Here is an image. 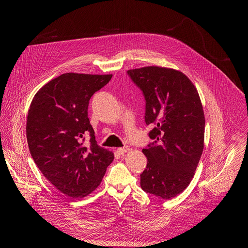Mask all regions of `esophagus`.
Here are the masks:
<instances>
[{
	"label": "esophagus",
	"mask_w": 248,
	"mask_h": 248,
	"mask_svg": "<svg viewBox=\"0 0 248 248\" xmlns=\"http://www.w3.org/2000/svg\"><path fill=\"white\" fill-rule=\"evenodd\" d=\"M130 151V148L129 147H123V148H118L117 149V152L119 153V154H121V155H123V154H125V153H127V152H129Z\"/></svg>",
	"instance_id": "esophagus-1"
}]
</instances>
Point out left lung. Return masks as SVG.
Returning <instances> with one entry per match:
<instances>
[{
  "label": "left lung",
  "instance_id": "left-lung-1",
  "mask_svg": "<svg viewBox=\"0 0 248 248\" xmlns=\"http://www.w3.org/2000/svg\"><path fill=\"white\" fill-rule=\"evenodd\" d=\"M146 99L145 122L155 142L143 149L142 189L170 200L186 189L204 148L205 118L197 88L180 71L157 66L129 70Z\"/></svg>",
  "mask_w": 248,
  "mask_h": 248
}]
</instances>
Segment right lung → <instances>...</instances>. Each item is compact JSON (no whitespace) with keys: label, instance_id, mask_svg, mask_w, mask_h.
Returning a JSON list of instances; mask_svg holds the SVG:
<instances>
[{"label":"right lung","instance_id":"right-lung-1","mask_svg":"<svg viewBox=\"0 0 248 248\" xmlns=\"http://www.w3.org/2000/svg\"><path fill=\"white\" fill-rule=\"evenodd\" d=\"M111 76L61 74L36 93L29 108L26 130L31 156L46 178L71 199L93 193L114 157L97 145L88 117L91 97ZM87 133L91 140L84 145Z\"/></svg>","mask_w":248,"mask_h":248}]
</instances>
